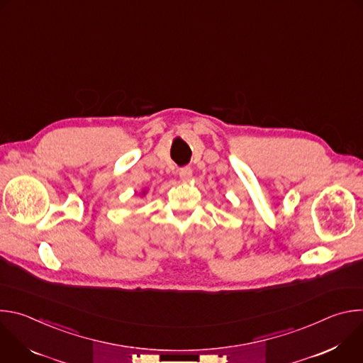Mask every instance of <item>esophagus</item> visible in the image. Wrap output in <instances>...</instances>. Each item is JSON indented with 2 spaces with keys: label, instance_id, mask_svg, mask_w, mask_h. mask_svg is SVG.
Returning a JSON list of instances; mask_svg holds the SVG:
<instances>
[{
  "label": "esophagus",
  "instance_id": "34e87169",
  "mask_svg": "<svg viewBox=\"0 0 363 363\" xmlns=\"http://www.w3.org/2000/svg\"><path fill=\"white\" fill-rule=\"evenodd\" d=\"M191 177H192V169H191L189 167H184V168L179 169V178H181V181L188 182V181L191 179Z\"/></svg>",
  "mask_w": 363,
  "mask_h": 363
}]
</instances>
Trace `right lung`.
<instances>
[{
  "mask_svg": "<svg viewBox=\"0 0 363 363\" xmlns=\"http://www.w3.org/2000/svg\"><path fill=\"white\" fill-rule=\"evenodd\" d=\"M143 194H145V191H143Z\"/></svg>",
  "mask_w": 363,
  "mask_h": 363,
  "instance_id": "obj_1",
  "label": "right lung"
}]
</instances>
